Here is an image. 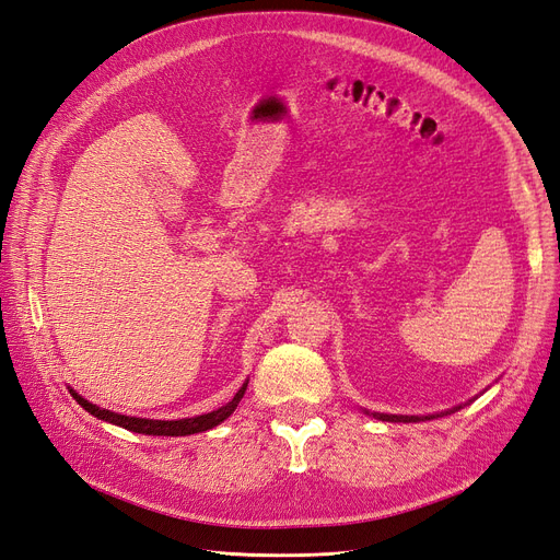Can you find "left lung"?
<instances>
[{
    "mask_svg": "<svg viewBox=\"0 0 560 560\" xmlns=\"http://www.w3.org/2000/svg\"><path fill=\"white\" fill-rule=\"evenodd\" d=\"M459 408H462V406L452 408V410H447V412H454V410H459ZM447 412H441V416H447ZM371 416L378 418V420H383V422H420V420H433V418H441V416H422V418H418V416H387V412H371Z\"/></svg>",
    "mask_w": 560,
    "mask_h": 560,
    "instance_id": "obj_1",
    "label": "left lung"
}]
</instances>
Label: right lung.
Segmentation results:
<instances>
[{
    "label": "right lung",
    "mask_w": 560,
    "mask_h": 560,
    "mask_svg": "<svg viewBox=\"0 0 560 560\" xmlns=\"http://www.w3.org/2000/svg\"><path fill=\"white\" fill-rule=\"evenodd\" d=\"M69 392H71V397L90 412V416H94V418H98L103 422H110V424H117L121 429H129V431H136V433H144V436H191V433L207 431V429L221 424L225 418H231L233 410L240 404V399L244 397L246 383L237 389V395L231 401H228L225 406H221V408H217L212 412H205V416L184 418V420H144V418L119 416V412L98 408L96 404H90L88 399H82L75 389H69Z\"/></svg>",
    "instance_id": "obj_1"
}]
</instances>
